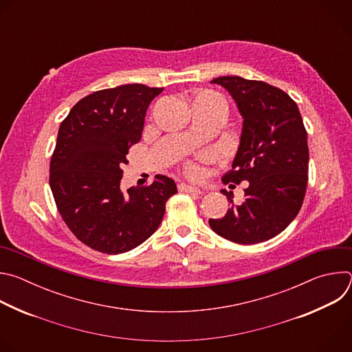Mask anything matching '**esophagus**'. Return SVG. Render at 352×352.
<instances>
[{
	"label": "esophagus",
	"instance_id": "obj_1",
	"mask_svg": "<svg viewBox=\"0 0 352 352\" xmlns=\"http://www.w3.org/2000/svg\"><path fill=\"white\" fill-rule=\"evenodd\" d=\"M178 190L179 192H186V193H196V195L204 193L202 189H199V188L192 186V185H186V184H179L178 185Z\"/></svg>",
	"mask_w": 352,
	"mask_h": 352
}]
</instances>
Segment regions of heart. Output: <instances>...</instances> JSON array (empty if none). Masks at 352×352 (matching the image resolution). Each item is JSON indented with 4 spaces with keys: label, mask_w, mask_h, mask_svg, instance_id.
Masks as SVG:
<instances>
[{
    "label": "heart",
    "mask_w": 352,
    "mask_h": 352,
    "mask_svg": "<svg viewBox=\"0 0 352 352\" xmlns=\"http://www.w3.org/2000/svg\"><path fill=\"white\" fill-rule=\"evenodd\" d=\"M214 100L209 98V97H204V98H199L195 102L193 107H202V106H208L210 103H213ZM210 159L209 153H202L197 156V162L195 160H188L184 163V173L189 177V178H199L200 174H202V167H200L199 162H208Z\"/></svg>",
    "instance_id": "1"
}]
</instances>
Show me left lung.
Returning a JSON list of instances; mask_svg holds the SVG:
<instances>
[{
	"mask_svg": "<svg viewBox=\"0 0 352 352\" xmlns=\"http://www.w3.org/2000/svg\"><path fill=\"white\" fill-rule=\"evenodd\" d=\"M212 83L227 89L243 118L232 170L223 182L248 181L249 186L241 205H232L223 219H210L209 224L235 243H259L284 231L302 206L308 133L296 103L281 89L241 76H220ZM221 192L232 204V192Z\"/></svg>",
	"mask_w": 352,
	"mask_h": 352,
	"instance_id": "obj_1",
	"label": "left lung"
}]
</instances>
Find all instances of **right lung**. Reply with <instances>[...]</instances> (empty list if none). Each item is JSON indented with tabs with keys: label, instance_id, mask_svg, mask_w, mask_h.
Here are the masks:
<instances>
[{
	"label": "right lung",
	"instance_id": "add662e5",
	"mask_svg": "<svg viewBox=\"0 0 352 352\" xmlns=\"http://www.w3.org/2000/svg\"><path fill=\"white\" fill-rule=\"evenodd\" d=\"M163 87L140 83L94 91L72 107L58 129L50 186L72 234L98 252L136 248L160 226L175 182L156 175L147 186L121 189L126 155L142 136L144 117Z\"/></svg>",
	"mask_w": 352,
	"mask_h": 352
}]
</instances>
